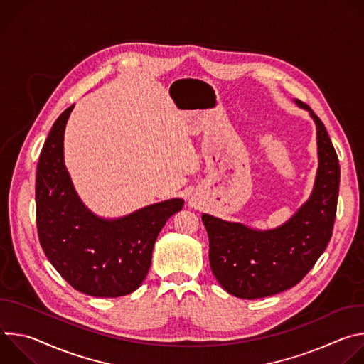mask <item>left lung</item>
Segmentation results:
<instances>
[{
  "label": "left lung",
  "instance_id": "left-lung-1",
  "mask_svg": "<svg viewBox=\"0 0 364 364\" xmlns=\"http://www.w3.org/2000/svg\"><path fill=\"white\" fill-rule=\"evenodd\" d=\"M317 128L318 168L308 200L284 225L257 230L203 213L209 235L210 268L229 294L256 299L296 285L326 250L337 210L340 166L336 149L321 119L301 100Z\"/></svg>",
  "mask_w": 364,
  "mask_h": 364
}]
</instances>
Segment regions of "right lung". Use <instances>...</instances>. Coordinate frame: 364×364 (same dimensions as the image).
Wrapping results in <instances>:
<instances>
[{"label": "right lung", "instance_id": "add662e5", "mask_svg": "<svg viewBox=\"0 0 364 364\" xmlns=\"http://www.w3.org/2000/svg\"><path fill=\"white\" fill-rule=\"evenodd\" d=\"M73 108L51 127L38 159V239L51 265L75 289L90 296L117 298L139 288L149 271L159 233L183 209L184 200L154 203L117 219L92 213L65 166V129Z\"/></svg>", "mask_w": 364, "mask_h": 364}]
</instances>
